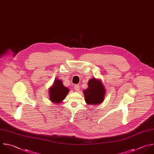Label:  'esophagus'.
Wrapping results in <instances>:
<instances>
[{"mask_svg":"<svg viewBox=\"0 0 154 154\" xmlns=\"http://www.w3.org/2000/svg\"><path fill=\"white\" fill-rule=\"evenodd\" d=\"M74 88H75V90L76 91H79V88H80L79 85H75Z\"/></svg>","mask_w":154,"mask_h":154,"instance_id":"34e87169","label":"esophagus"}]
</instances>
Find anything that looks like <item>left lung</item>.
<instances>
[{
  "label": "left lung",
  "mask_w": 154,
  "mask_h": 154,
  "mask_svg": "<svg viewBox=\"0 0 154 154\" xmlns=\"http://www.w3.org/2000/svg\"><path fill=\"white\" fill-rule=\"evenodd\" d=\"M84 94L88 105H99L104 100L105 89L101 81L92 78L88 81V88L84 90Z\"/></svg>",
  "instance_id": "obj_1"
}]
</instances>
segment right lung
Wrapping results in <instances>:
<instances>
[{
    "instance_id": "obj_1",
    "label": "right lung",
    "mask_w": 154,
    "mask_h": 154,
    "mask_svg": "<svg viewBox=\"0 0 154 154\" xmlns=\"http://www.w3.org/2000/svg\"><path fill=\"white\" fill-rule=\"evenodd\" d=\"M69 92V88L64 86L63 82L60 79H56L52 86L49 88L50 100L53 103H59L65 99Z\"/></svg>"
}]
</instances>
